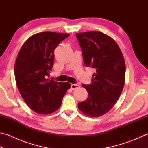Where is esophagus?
Wrapping results in <instances>:
<instances>
[{
  "instance_id": "obj_1",
  "label": "esophagus",
  "mask_w": 148,
  "mask_h": 148,
  "mask_svg": "<svg viewBox=\"0 0 148 148\" xmlns=\"http://www.w3.org/2000/svg\"><path fill=\"white\" fill-rule=\"evenodd\" d=\"M79 86L77 84H71V89L72 90H74V89H77V88H79Z\"/></svg>"
}]
</instances>
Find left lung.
Returning a JSON list of instances; mask_svg holds the SVG:
<instances>
[{
    "instance_id": "8db88e82",
    "label": "left lung",
    "mask_w": 148,
    "mask_h": 148,
    "mask_svg": "<svg viewBox=\"0 0 148 148\" xmlns=\"http://www.w3.org/2000/svg\"><path fill=\"white\" fill-rule=\"evenodd\" d=\"M86 66L95 71L92 83L83 85L87 99L78 103L85 115L99 117L106 114L118 101L125 80V62L116 42L99 31L76 33Z\"/></svg>"
}]
</instances>
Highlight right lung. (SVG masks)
<instances>
[{
    "instance_id": "1",
    "label": "right lung",
    "mask_w": 148,
    "mask_h": 148,
    "mask_svg": "<svg viewBox=\"0 0 148 148\" xmlns=\"http://www.w3.org/2000/svg\"><path fill=\"white\" fill-rule=\"evenodd\" d=\"M69 36L50 31L34 34L17 55L14 66L17 87L25 103L37 114L47 115L58 110L71 88L68 82L47 78L53 66L55 49Z\"/></svg>"
}]
</instances>
